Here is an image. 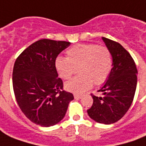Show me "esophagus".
<instances>
[{"instance_id": "34e87169", "label": "esophagus", "mask_w": 146, "mask_h": 146, "mask_svg": "<svg viewBox=\"0 0 146 146\" xmlns=\"http://www.w3.org/2000/svg\"><path fill=\"white\" fill-rule=\"evenodd\" d=\"M81 98H82V95H77V94L74 95V98H76V99H80Z\"/></svg>"}]
</instances>
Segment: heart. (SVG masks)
<instances>
[{"label":"heart","mask_w":146,"mask_h":146,"mask_svg":"<svg viewBox=\"0 0 146 146\" xmlns=\"http://www.w3.org/2000/svg\"><path fill=\"white\" fill-rule=\"evenodd\" d=\"M67 58L58 56L54 66L62 79L69 80L78 68L80 75L65 84L68 92L82 94L92 87L102 84L110 75L113 59L110 50L95 44H78L69 48Z\"/></svg>","instance_id":"heart-1"}]
</instances>
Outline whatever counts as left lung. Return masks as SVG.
I'll return each instance as SVG.
<instances>
[{"label":"left lung","instance_id":"1","mask_svg":"<svg viewBox=\"0 0 146 146\" xmlns=\"http://www.w3.org/2000/svg\"><path fill=\"white\" fill-rule=\"evenodd\" d=\"M113 58V68L106 82L98 92L92 95L93 104L88 110V116L96 122L111 124L122 118L131 106L137 87L138 70L133 58L122 45L102 37Z\"/></svg>","mask_w":146,"mask_h":146}]
</instances>
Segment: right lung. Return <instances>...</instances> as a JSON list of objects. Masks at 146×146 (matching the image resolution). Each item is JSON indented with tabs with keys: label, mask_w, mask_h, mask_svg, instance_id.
Returning <instances> with one entry per match:
<instances>
[{
	"label": "right lung",
	"mask_w": 146,
	"mask_h": 146,
	"mask_svg": "<svg viewBox=\"0 0 146 146\" xmlns=\"http://www.w3.org/2000/svg\"><path fill=\"white\" fill-rule=\"evenodd\" d=\"M70 42L49 39L37 40L17 58L12 84L19 106L30 121L51 127L66 115L73 95L63 91V83L54 66L57 56Z\"/></svg>",
	"instance_id": "obj_1"
}]
</instances>
